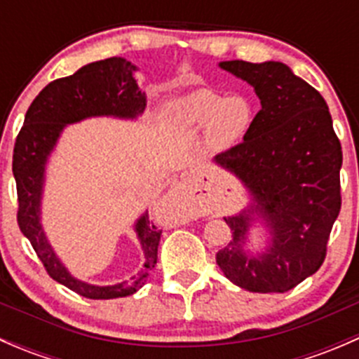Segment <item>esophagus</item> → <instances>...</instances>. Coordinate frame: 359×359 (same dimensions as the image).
Here are the masks:
<instances>
[{
  "mask_svg": "<svg viewBox=\"0 0 359 359\" xmlns=\"http://www.w3.org/2000/svg\"><path fill=\"white\" fill-rule=\"evenodd\" d=\"M180 193H182V191H180V187H177V189L173 191V196H180Z\"/></svg>",
  "mask_w": 359,
  "mask_h": 359,
  "instance_id": "1",
  "label": "esophagus"
}]
</instances>
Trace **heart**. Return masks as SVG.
Wrapping results in <instances>:
<instances>
[{"label":"heart","instance_id":"1","mask_svg":"<svg viewBox=\"0 0 359 359\" xmlns=\"http://www.w3.org/2000/svg\"><path fill=\"white\" fill-rule=\"evenodd\" d=\"M179 116L189 126L210 125L213 146L226 149L240 142L253 119V107L247 97H222L212 90H200L182 100Z\"/></svg>","mask_w":359,"mask_h":359}]
</instances>
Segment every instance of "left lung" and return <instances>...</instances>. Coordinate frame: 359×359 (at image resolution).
Instances as JSON below:
<instances>
[{
	"label": "left lung",
	"instance_id": "1",
	"mask_svg": "<svg viewBox=\"0 0 359 359\" xmlns=\"http://www.w3.org/2000/svg\"><path fill=\"white\" fill-rule=\"evenodd\" d=\"M220 67L255 90L257 112L243 142L217 154L240 177L253 205L226 217L233 238L217 252L227 278L248 292H288L316 273L339 217L342 147L327 102L281 62L227 60ZM262 218L271 245L260 257L243 252L248 227Z\"/></svg>",
	"mask_w": 359,
	"mask_h": 359
}]
</instances>
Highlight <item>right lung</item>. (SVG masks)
I'll return each mask as SVG.
<instances>
[{
  "label": "right lung",
  "mask_w": 359,
  "mask_h": 359,
  "mask_svg": "<svg viewBox=\"0 0 359 359\" xmlns=\"http://www.w3.org/2000/svg\"><path fill=\"white\" fill-rule=\"evenodd\" d=\"M135 69L132 62L121 57H111L88 64L72 76L46 85L25 112L24 126L13 147L12 168L17 182V222L20 231L31 241L48 276L86 299H116L139 290L158 260L161 231L149 220L147 213L137 220L135 231L146 253V264L142 273L130 281L112 287H95L74 280L55 257L39 224L45 163L67 123L90 116L135 118L144 111L146 97L133 78Z\"/></svg>",
  "instance_id": "obj_1"
}]
</instances>
